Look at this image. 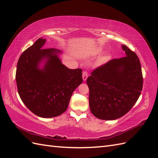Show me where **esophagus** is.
<instances>
[{"label": "esophagus", "instance_id": "esophagus-1", "mask_svg": "<svg viewBox=\"0 0 158 158\" xmlns=\"http://www.w3.org/2000/svg\"><path fill=\"white\" fill-rule=\"evenodd\" d=\"M82 77H83V80L84 81H85L87 79V77H88V73H87V71H83Z\"/></svg>", "mask_w": 158, "mask_h": 158}]
</instances>
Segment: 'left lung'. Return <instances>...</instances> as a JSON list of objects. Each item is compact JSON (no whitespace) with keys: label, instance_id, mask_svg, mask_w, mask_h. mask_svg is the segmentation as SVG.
<instances>
[{"label":"left lung","instance_id":"obj_1","mask_svg":"<svg viewBox=\"0 0 158 158\" xmlns=\"http://www.w3.org/2000/svg\"><path fill=\"white\" fill-rule=\"evenodd\" d=\"M121 47L125 56L112 59L95 69L87 79L90 110L100 119L114 120L126 114L142 90L138 56L124 44Z\"/></svg>","mask_w":158,"mask_h":158}]
</instances>
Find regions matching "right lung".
<instances>
[{
	"label": "right lung",
	"instance_id": "add662e5",
	"mask_svg": "<svg viewBox=\"0 0 158 158\" xmlns=\"http://www.w3.org/2000/svg\"><path fill=\"white\" fill-rule=\"evenodd\" d=\"M45 42L40 37L23 52L18 60L16 81L27 107L40 118H50L67 110L83 78L81 69H71L62 63L61 51L43 48Z\"/></svg>",
	"mask_w": 158,
	"mask_h": 158
}]
</instances>
